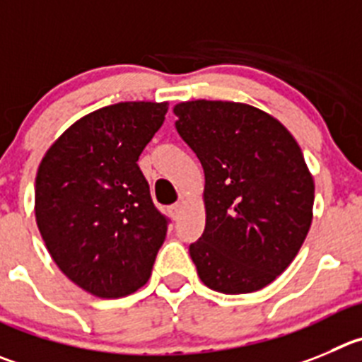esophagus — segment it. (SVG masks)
Listing matches in <instances>:
<instances>
[{
  "mask_svg": "<svg viewBox=\"0 0 362 362\" xmlns=\"http://www.w3.org/2000/svg\"><path fill=\"white\" fill-rule=\"evenodd\" d=\"M180 212H182V204H180V202H177V204H173L170 207V214H171V218H173V219L180 218Z\"/></svg>",
  "mask_w": 362,
  "mask_h": 362,
  "instance_id": "1",
  "label": "esophagus"
}]
</instances>
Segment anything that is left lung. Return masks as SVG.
I'll list each match as a JSON object with an SVG mask.
<instances>
[{
  "label": "left lung",
  "instance_id": "obj_1",
  "mask_svg": "<svg viewBox=\"0 0 362 362\" xmlns=\"http://www.w3.org/2000/svg\"><path fill=\"white\" fill-rule=\"evenodd\" d=\"M173 112L205 173V230L189 246L198 276L225 295L266 288L313 221L314 180L298 143L252 105L197 100Z\"/></svg>",
  "mask_w": 362,
  "mask_h": 362
}]
</instances>
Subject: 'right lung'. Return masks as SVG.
Here are the masks:
<instances>
[{
	"label": "right lung",
	"mask_w": 362,
	"mask_h": 362,
	"mask_svg": "<svg viewBox=\"0 0 362 362\" xmlns=\"http://www.w3.org/2000/svg\"><path fill=\"white\" fill-rule=\"evenodd\" d=\"M168 103L123 101L87 114L52 144L35 178V219L60 272L101 298L148 282L168 223L137 160Z\"/></svg>",
	"instance_id": "obj_1"
}]
</instances>
